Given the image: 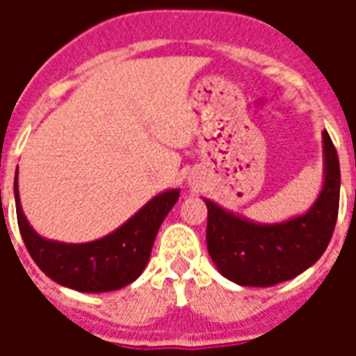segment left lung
Masks as SVG:
<instances>
[{
	"instance_id": "8db88e82",
	"label": "left lung",
	"mask_w": 356,
	"mask_h": 356,
	"mask_svg": "<svg viewBox=\"0 0 356 356\" xmlns=\"http://www.w3.org/2000/svg\"><path fill=\"white\" fill-rule=\"evenodd\" d=\"M325 181L307 214L273 225L251 223L205 200L207 248L218 270L240 286H275L314 264L334 233L340 205V162L323 131Z\"/></svg>"
}]
</instances>
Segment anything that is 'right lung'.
<instances>
[{
  "label": "right lung",
  "instance_id": "right-lung-1",
  "mask_svg": "<svg viewBox=\"0 0 356 356\" xmlns=\"http://www.w3.org/2000/svg\"><path fill=\"white\" fill-rule=\"evenodd\" d=\"M16 179L18 172L14 177V200L25 248L49 279L77 292H113L138 279L149 260L161 223L179 200V190H168L108 236L88 243H63L46 240L33 231L22 212Z\"/></svg>",
  "mask_w": 356,
  "mask_h": 356
}]
</instances>
